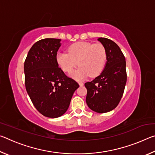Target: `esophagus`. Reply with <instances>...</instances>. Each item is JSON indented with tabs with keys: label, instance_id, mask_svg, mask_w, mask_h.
I'll return each instance as SVG.
<instances>
[{
	"label": "esophagus",
	"instance_id": "34e87169",
	"mask_svg": "<svg viewBox=\"0 0 155 155\" xmlns=\"http://www.w3.org/2000/svg\"><path fill=\"white\" fill-rule=\"evenodd\" d=\"M78 84H79L80 86H83L84 85V83L82 82H78Z\"/></svg>",
	"mask_w": 155,
	"mask_h": 155
}]
</instances>
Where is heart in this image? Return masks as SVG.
<instances>
[{"instance_id": "heart-1", "label": "heart", "mask_w": 155, "mask_h": 155, "mask_svg": "<svg viewBox=\"0 0 155 155\" xmlns=\"http://www.w3.org/2000/svg\"><path fill=\"white\" fill-rule=\"evenodd\" d=\"M107 60V52L101 44L78 41L72 44L67 52H59L57 61L64 72H71L78 64L80 68L72 74L77 79L88 75L94 77L103 71Z\"/></svg>"}]
</instances>
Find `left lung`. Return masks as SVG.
Wrapping results in <instances>:
<instances>
[{"instance_id": "8db88e82", "label": "left lung", "mask_w": 155, "mask_h": 155, "mask_svg": "<svg viewBox=\"0 0 155 155\" xmlns=\"http://www.w3.org/2000/svg\"><path fill=\"white\" fill-rule=\"evenodd\" d=\"M107 52V64L101 74L85 83L87 93L86 103L92 111L103 114L112 111L120 103L127 83L126 59L114 41L100 38Z\"/></svg>"}]
</instances>
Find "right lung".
Segmentation results:
<instances>
[{"instance_id":"add662e5","label":"right lung","mask_w":155,"mask_h":155,"mask_svg":"<svg viewBox=\"0 0 155 155\" xmlns=\"http://www.w3.org/2000/svg\"><path fill=\"white\" fill-rule=\"evenodd\" d=\"M61 40L46 38L31 47L25 59V87L33 105L41 114L56 118L69 107L77 82L63 72L57 61Z\"/></svg>"}]
</instances>
